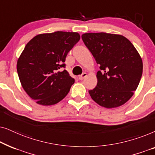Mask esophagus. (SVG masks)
<instances>
[{"instance_id": "34e87169", "label": "esophagus", "mask_w": 155, "mask_h": 155, "mask_svg": "<svg viewBox=\"0 0 155 155\" xmlns=\"http://www.w3.org/2000/svg\"><path fill=\"white\" fill-rule=\"evenodd\" d=\"M87 76V73H82L81 75H80L79 76V80H82L84 79V78H85Z\"/></svg>"}]
</instances>
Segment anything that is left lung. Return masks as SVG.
Segmentation results:
<instances>
[{"instance_id":"1","label":"left lung","mask_w":155,"mask_h":155,"mask_svg":"<svg viewBox=\"0 0 155 155\" xmlns=\"http://www.w3.org/2000/svg\"><path fill=\"white\" fill-rule=\"evenodd\" d=\"M82 39L100 65L97 86L89 90L92 99L107 109L124 104L134 94L143 74V61L136 48L119 35L85 33Z\"/></svg>"}]
</instances>
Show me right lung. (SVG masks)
I'll return each mask as SVG.
<instances>
[{"label":"right lung","instance_id":"obj_1","mask_svg":"<svg viewBox=\"0 0 155 155\" xmlns=\"http://www.w3.org/2000/svg\"><path fill=\"white\" fill-rule=\"evenodd\" d=\"M80 39L77 32L58 31L38 35L25 46L17 71L23 89L37 104H55L69 92L75 80L63 68L68 53Z\"/></svg>","mask_w":155,"mask_h":155}]
</instances>
